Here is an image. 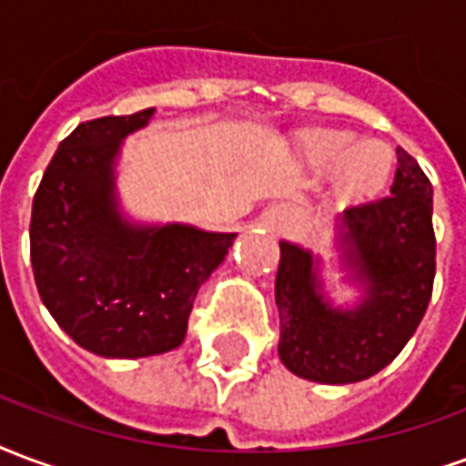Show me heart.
I'll use <instances>...</instances> for the list:
<instances>
[{
	"label": "heart",
	"instance_id": "b5f03b06",
	"mask_svg": "<svg viewBox=\"0 0 466 466\" xmlns=\"http://www.w3.org/2000/svg\"><path fill=\"white\" fill-rule=\"evenodd\" d=\"M303 156L312 166L335 163V188L345 200L362 198L385 186L392 166L390 148L377 141H358L345 131H310L303 136Z\"/></svg>",
	"mask_w": 466,
	"mask_h": 466
}]
</instances>
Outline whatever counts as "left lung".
<instances>
[{
	"label": "left lung",
	"mask_w": 466,
	"mask_h": 466,
	"mask_svg": "<svg viewBox=\"0 0 466 466\" xmlns=\"http://www.w3.org/2000/svg\"><path fill=\"white\" fill-rule=\"evenodd\" d=\"M338 246L362 298L332 308L310 250L283 240L275 278L280 312L278 355L293 375L350 385L368 380L400 355L432 298V183L397 146L390 196L352 206L338 218Z\"/></svg>",
	"instance_id": "8db88e82"
}]
</instances>
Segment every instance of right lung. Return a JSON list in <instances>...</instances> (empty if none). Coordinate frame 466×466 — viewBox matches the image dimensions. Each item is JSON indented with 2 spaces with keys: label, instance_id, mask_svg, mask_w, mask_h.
<instances>
[{
  "label": "right lung",
  "instance_id": "right-lung-1",
  "mask_svg": "<svg viewBox=\"0 0 466 466\" xmlns=\"http://www.w3.org/2000/svg\"><path fill=\"white\" fill-rule=\"evenodd\" d=\"M156 108L84 121L56 148L32 203L29 248L42 303L71 340L101 358L178 348L198 288L236 233L121 216L116 156Z\"/></svg>",
  "mask_w": 466,
  "mask_h": 466
}]
</instances>
